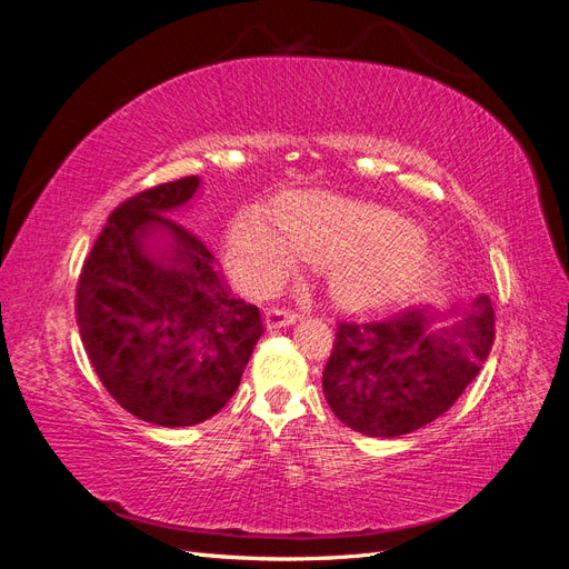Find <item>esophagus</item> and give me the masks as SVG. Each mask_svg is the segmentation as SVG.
I'll return each mask as SVG.
<instances>
[{
    "instance_id": "34e87169",
    "label": "esophagus",
    "mask_w": 569,
    "mask_h": 569,
    "mask_svg": "<svg viewBox=\"0 0 569 569\" xmlns=\"http://www.w3.org/2000/svg\"><path fill=\"white\" fill-rule=\"evenodd\" d=\"M301 316L295 311H284V308H270L266 311V327L268 330H280V327H289L299 322Z\"/></svg>"
}]
</instances>
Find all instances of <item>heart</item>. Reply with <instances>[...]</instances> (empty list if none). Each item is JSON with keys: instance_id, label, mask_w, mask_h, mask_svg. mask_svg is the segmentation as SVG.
<instances>
[{"instance_id": "1", "label": "heart", "mask_w": 569, "mask_h": 569, "mask_svg": "<svg viewBox=\"0 0 569 569\" xmlns=\"http://www.w3.org/2000/svg\"><path fill=\"white\" fill-rule=\"evenodd\" d=\"M234 278L253 295H272L299 263L322 268L335 303L382 313L435 287L439 263L416 220L385 206L332 194H299L280 220L263 206L239 213L228 234Z\"/></svg>"}]
</instances>
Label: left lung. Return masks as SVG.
I'll return each mask as SVG.
<instances>
[{"instance_id": "1", "label": "left lung", "mask_w": 569, "mask_h": 569, "mask_svg": "<svg viewBox=\"0 0 569 569\" xmlns=\"http://www.w3.org/2000/svg\"><path fill=\"white\" fill-rule=\"evenodd\" d=\"M441 325L427 308L380 322H339L322 372L335 416L368 437H401L449 410L493 347L489 297L458 306Z\"/></svg>"}]
</instances>
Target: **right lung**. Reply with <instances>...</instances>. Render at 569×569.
Listing matches in <instances>:
<instances>
[{
	"label": "right lung",
	"instance_id": "right-lung-1",
	"mask_svg": "<svg viewBox=\"0 0 569 569\" xmlns=\"http://www.w3.org/2000/svg\"><path fill=\"white\" fill-rule=\"evenodd\" d=\"M199 182L180 178L120 203L76 289L82 347L101 385L134 418L161 427L216 416L263 335L261 311L230 295L209 247L168 218Z\"/></svg>",
	"mask_w": 569,
	"mask_h": 569
}]
</instances>
